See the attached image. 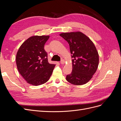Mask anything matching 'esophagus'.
I'll list each match as a JSON object with an SVG mask.
<instances>
[{"label":"esophagus","instance_id":"obj_1","mask_svg":"<svg viewBox=\"0 0 121 121\" xmlns=\"http://www.w3.org/2000/svg\"><path fill=\"white\" fill-rule=\"evenodd\" d=\"M60 62V64H61L63 65V64H65V61L63 59H61Z\"/></svg>","mask_w":121,"mask_h":121}]
</instances>
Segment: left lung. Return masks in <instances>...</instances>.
Returning a JSON list of instances; mask_svg holds the SVG:
<instances>
[{
	"instance_id": "1",
	"label": "left lung",
	"mask_w": 121,
	"mask_h": 121,
	"mask_svg": "<svg viewBox=\"0 0 121 121\" xmlns=\"http://www.w3.org/2000/svg\"><path fill=\"white\" fill-rule=\"evenodd\" d=\"M60 35L68 42L72 54L73 69L66 80L76 85L86 84L98 68L99 55L95 46L81 32L63 33Z\"/></svg>"
}]
</instances>
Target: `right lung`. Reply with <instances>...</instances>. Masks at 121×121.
I'll return each mask as SVG.
<instances>
[{"label": "right lung", "instance_id": "obj_1", "mask_svg": "<svg viewBox=\"0 0 121 121\" xmlns=\"http://www.w3.org/2000/svg\"><path fill=\"white\" fill-rule=\"evenodd\" d=\"M49 36H34L21 45L16 56L18 71L29 84L38 86L48 81L56 65L50 64L44 49Z\"/></svg>", "mask_w": 121, "mask_h": 121}]
</instances>
